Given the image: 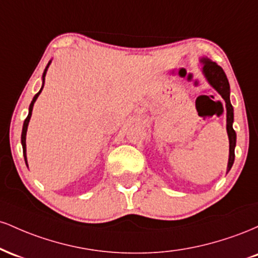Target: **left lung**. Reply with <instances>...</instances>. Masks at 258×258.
<instances>
[{"label":"left lung","mask_w":258,"mask_h":258,"mask_svg":"<svg viewBox=\"0 0 258 258\" xmlns=\"http://www.w3.org/2000/svg\"><path fill=\"white\" fill-rule=\"evenodd\" d=\"M201 63L204 64L203 67V74L205 75V78L209 84L215 88L218 93L221 94L222 98L226 102V108H227V133L228 138H229V160H228V166H227V172H229V170L232 168L234 164V158H235V154H234V149H235L236 144V133L233 130V120H234V114H233V106L230 104V87L228 79L224 74L223 69L215 63V61L210 60L209 58L204 57L200 59Z\"/></svg>","instance_id":"1"}]
</instances>
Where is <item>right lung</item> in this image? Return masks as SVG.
Wrapping results in <instances>:
<instances>
[{
  "label": "right lung",
  "mask_w": 258,
  "mask_h": 258,
  "mask_svg": "<svg viewBox=\"0 0 258 258\" xmlns=\"http://www.w3.org/2000/svg\"><path fill=\"white\" fill-rule=\"evenodd\" d=\"M49 64H51V61H49L48 64H47L46 69H44V72L42 74V87H41V90L37 92L36 94H35V97L32 98V102L30 103V106H29V114L28 116H26V119L24 121V125H23V131H22V146H23V154H24V159H25V164L26 166H28V161H26V131H28V126H29V121H30V117H31V112H32V108H34V103L36 102L37 97L40 96L41 91H42L43 88V85H44V78H46V73H47V69H48Z\"/></svg>",
  "instance_id": "add662e5"
}]
</instances>
